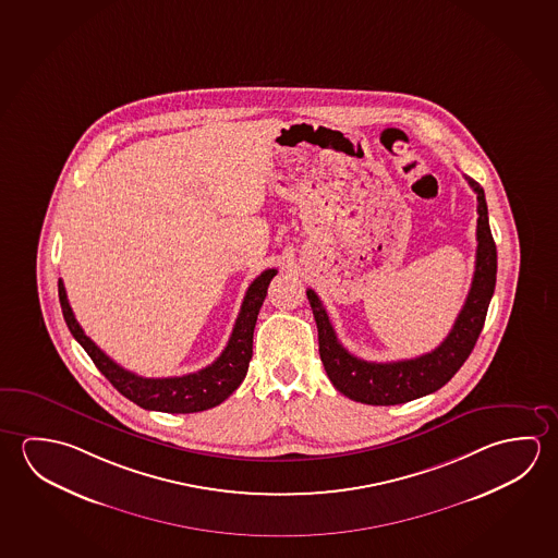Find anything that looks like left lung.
Segmentation results:
<instances>
[{"label": "left lung", "instance_id": "1", "mask_svg": "<svg viewBox=\"0 0 558 558\" xmlns=\"http://www.w3.org/2000/svg\"><path fill=\"white\" fill-rule=\"evenodd\" d=\"M471 189L476 192V263L475 276L465 305L457 315L453 329L446 340L428 354L399 362H366L350 354L338 342L337 332L330 325L329 315L320 303L319 295L307 290L313 317L319 330V354L330 384L352 401L364 404H401L438 391L465 364L473 352L476 338L483 330L488 303L493 300L496 286V245L488 226V208L481 184L466 177Z\"/></svg>", "mask_w": 558, "mask_h": 558}]
</instances>
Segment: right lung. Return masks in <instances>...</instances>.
<instances>
[{"instance_id": "1", "label": "right lung", "mask_w": 558, "mask_h": 558, "mask_svg": "<svg viewBox=\"0 0 558 558\" xmlns=\"http://www.w3.org/2000/svg\"><path fill=\"white\" fill-rule=\"evenodd\" d=\"M276 272H278L276 268H268L263 275L256 276L253 283L248 286L235 327L229 337L228 347L223 348L220 357L201 372L181 375V377H142L119 366L83 332L68 302L62 280H58V295H60V305H62L68 329L82 344L83 350L89 354L93 364L99 367V372L114 385L119 393L136 402L137 407L146 411L189 414V412L208 411L211 407H218L245 379L248 362L253 357L256 317H258L260 305L265 302L268 283L275 278Z\"/></svg>"}]
</instances>
